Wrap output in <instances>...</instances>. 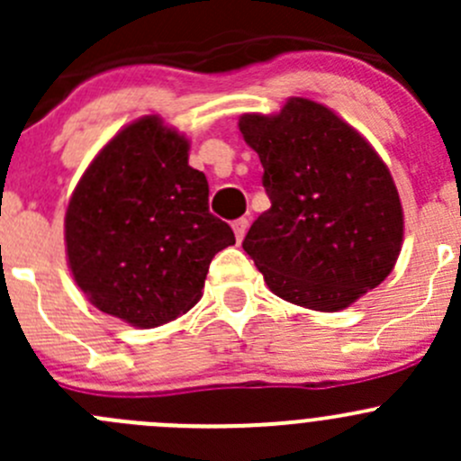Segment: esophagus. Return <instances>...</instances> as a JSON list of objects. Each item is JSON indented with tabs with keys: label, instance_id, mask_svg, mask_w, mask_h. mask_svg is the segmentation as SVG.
<instances>
[{
	"label": "esophagus",
	"instance_id": "1",
	"mask_svg": "<svg viewBox=\"0 0 461 461\" xmlns=\"http://www.w3.org/2000/svg\"><path fill=\"white\" fill-rule=\"evenodd\" d=\"M231 227H234V234H236V240H243V236H245V231H248V227H249V221L248 218H239V221H234L231 222Z\"/></svg>",
	"mask_w": 461,
	"mask_h": 461
}]
</instances>
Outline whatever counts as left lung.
Here are the masks:
<instances>
[{
  "label": "left lung",
  "instance_id": "left-lung-1",
  "mask_svg": "<svg viewBox=\"0 0 461 461\" xmlns=\"http://www.w3.org/2000/svg\"><path fill=\"white\" fill-rule=\"evenodd\" d=\"M239 129L258 153L272 203L243 240L269 290L334 312L379 285L402 249L403 212L375 149L305 97L272 118L243 115Z\"/></svg>",
  "mask_w": 461,
  "mask_h": 461
}]
</instances>
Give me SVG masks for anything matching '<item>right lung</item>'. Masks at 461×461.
<instances>
[{
  "label": "right lung",
  "instance_id": "add662e5",
  "mask_svg": "<svg viewBox=\"0 0 461 461\" xmlns=\"http://www.w3.org/2000/svg\"><path fill=\"white\" fill-rule=\"evenodd\" d=\"M189 142L147 115L118 133L85 171L64 221L68 265L86 299L138 328L198 303L209 263L236 243L209 212V185Z\"/></svg>",
  "mask_w": 461,
  "mask_h": 461
}]
</instances>
